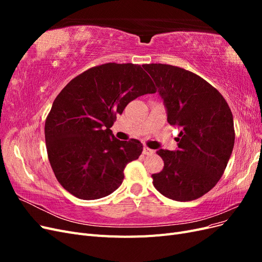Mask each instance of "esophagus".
Segmentation results:
<instances>
[{
    "label": "esophagus",
    "mask_w": 262,
    "mask_h": 262,
    "mask_svg": "<svg viewBox=\"0 0 262 262\" xmlns=\"http://www.w3.org/2000/svg\"><path fill=\"white\" fill-rule=\"evenodd\" d=\"M154 153H155L154 149L149 148V147H147V146H144V147H143V154H144V155H153Z\"/></svg>",
    "instance_id": "34e87169"
}]
</instances>
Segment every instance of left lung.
<instances>
[{
  "label": "left lung",
  "instance_id": "left-lung-1",
  "mask_svg": "<svg viewBox=\"0 0 262 262\" xmlns=\"http://www.w3.org/2000/svg\"><path fill=\"white\" fill-rule=\"evenodd\" d=\"M167 108V121L180 133L176 152L158 149L162 171L153 185L176 201H192L209 192L224 173L233 152L231 108L221 93L190 71L162 63L144 64Z\"/></svg>",
  "mask_w": 262,
  "mask_h": 262
}]
</instances>
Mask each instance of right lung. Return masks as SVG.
<instances>
[{
  "mask_svg": "<svg viewBox=\"0 0 262 262\" xmlns=\"http://www.w3.org/2000/svg\"><path fill=\"white\" fill-rule=\"evenodd\" d=\"M156 93L141 66L105 63L70 81L45 123L47 153L60 185L82 200L100 199L121 185L128 163L143 150L141 142L120 141L110 128L130 101Z\"/></svg>",
  "mask_w": 262,
  "mask_h": 262,
  "instance_id": "add662e5",
  "label": "right lung"
}]
</instances>
